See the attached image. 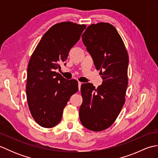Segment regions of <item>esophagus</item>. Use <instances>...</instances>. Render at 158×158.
<instances>
[{
  "label": "esophagus",
  "mask_w": 158,
  "mask_h": 158,
  "mask_svg": "<svg viewBox=\"0 0 158 158\" xmlns=\"http://www.w3.org/2000/svg\"><path fill=\"white\" fill-rule=\"evenodd\" d=\"M82 83L81 82H78V87H79V90L81 89V86Z\"/></svg>",
  "instance_id": "esophagus-1"
}]
</instances>
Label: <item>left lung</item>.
Returning a JSON list of instances; mask_svg holds the SVG:
<instances>
[{
  "label": "left lung",
  "mask_w": 158,
  "mask_h": 158,
  "mask_svg": "<svg viewBox=\"0 0 158 158\" xmlns=\"http://www.w3.org/2000/svg\"><path fill=\"white\" fill-rule=\"evenodd\" d=\"M82 41L103 81L97 88L90 83L81 85L79 118L86 128L98 132L112 125L125 102L128 56L119 33L109 23L89 26Z\"/></svg>",
  "instance_id": "obj_1"
}]
</instances>
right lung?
Returning <instances> with one entry per match:
<instances>
[{"label":"right lung","instance_id":"1","mask_svg":"<svg viewBox=\"0 0 158 158\" xmlns=\"http://www.w3.org/2000/svg\"><path fill=\"white\" fill-rule=\"evenodd\" d=\"M85 28L70 22L53 25L30 59L26 88L28 105L35 122L43 127L59 123L70 96L78 91L77 81L66 79L56 70L60 69V64L66 61Z\"/></svg>","mask_w":158,"mask_h":158}]
</instances>
